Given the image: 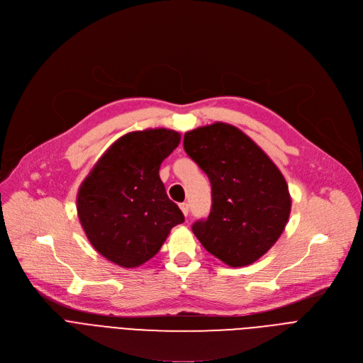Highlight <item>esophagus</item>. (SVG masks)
<instances>
[{
	"mask_svg": "<svg viewBox=\"0 0 363 363\" xmlns=\"http://www.w3.org/2000/svg\"><path fill=\"white\" fill-rule=\"evenodd\" d=\"M180 209H182V212L184 213V216H187V213H189V205H187L186 202L180 203Z\"/></svg>",
	"mask_w": 363,
	"mask_h": 363,
	"instance_id": "1",
	"label": "esophagus"
}]
</instances>
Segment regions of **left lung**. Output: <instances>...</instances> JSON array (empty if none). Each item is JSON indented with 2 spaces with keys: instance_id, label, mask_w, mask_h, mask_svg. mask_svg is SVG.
Wrapping results in <instances>:
<instances>
[{
  "instance_id": "1",
  "label": "left lung",
  "mask_w": 363,
  "mask_h": 363,
  "mask_svg": "<svg viewBox=\"0 0 363 363\" xmlns=\"http://www.w3.org/2000/svg\"><path fill=\"white\" fill-rule=\"evenodd\" d=\"M184 151L209 177L212 208L193 234L231 267L255 263L282 235L291 213L286 180L238 128L216 122L184 133Z\"/></svg>"
}]
</instances>
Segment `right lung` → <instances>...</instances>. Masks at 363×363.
<instances>
[{
	"instance_id": "right-lung-1",
	"label": "right lung",
	"mask_w": 363,
	"mask_h": 363,
	"mask_svg": "<svg viewBox=\"0 0 363 363\" xmlns=\"http://www.w3.org/2000/svg\"><path fill=\"white\" fill-rule=\"evenodd\" d=\"M180 144L172 129L129 132L110 145L81 183L77 212L89 241L121 267L154 257L184 222L160 179V165Z\"/></svg>"
}]
</instances>
